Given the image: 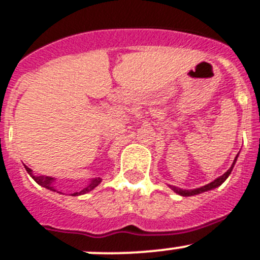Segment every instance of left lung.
Instances as JSON below:
<instances>
[{
	"mask_svg": "<svg viewBox=\"0 0 260 260\" xmlns=\"http://www.w3.org/2000/svg\"><path fill=\"white\" fill-rule=\"evenodd\" d=\"M235 162H236V158H235V161H233V164H232V166H231V169H228V170H227V173H224L222 175V177L218 178V179H215V180H214V182L209 183V184L204 185V187H200V188H196V189H190V190L180 189V188L173 187V185H170V188L174 190V192H177V193H179L180 196H185V197H187V196H194V194H199V193H202V192H206V190H209V189H213V188L219 187V185L222 184V183L224 182L225 179H227L228 175H230L231 171H232Z\"/></svg>",
	"mask_w": 260,
	"mask_h": 260,
	"instance_id": "obj_1",
	"label": "left lung"
}]
</instances>
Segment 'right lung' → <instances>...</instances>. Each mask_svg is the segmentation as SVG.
<instances>
[{"label": "right lung", "mask_w": 260, "mask_h": 260, "mask_svg": "<svg viewBox=\"0 0 260 260\" xmlns=\"http://www.w3.org/2000/svg\"><path fill=\"white\" fill-rule=\"evenodd\" d=\"M25 170H27V173L29 174V175H32V170H30L29 168H27V166H25ZM32 178L36 180V183H38V184L42 185V187L47 188V189H50V190H56L55 188L52 187V180H54L52 178H49V177H45V178L44 177H33V175H32ZM99 183H101V178L91 180V183H90L87 187H85L83 189H81L80 192H76V193H73V196H80V194L87 193V192H90L91 189H94V188L96 187Z\"/></svg>", "instance_id": "right-lung-1"}]
</instances>
